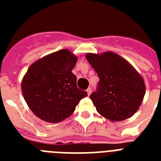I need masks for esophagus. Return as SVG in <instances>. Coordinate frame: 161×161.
Listing matches in <instances>:
<instances>
[{
  "mask_svg": "<svg viewBox=\"0 0 161 161\" xmlns=\"http://www.w3.org/2000/svg\"><path fill=\"white\" fill-rule=\"evenodd\" d=\"M87 93H88V95H90L91 93H92V88H88L87 89Z\"/></svg>",
  "mask_w": 161,
  "mask_h": 161,
  "instance_id": "obj_1",
  "label": "esophagus"
}]
</instances>
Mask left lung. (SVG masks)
<instances>
[{
  "mask_svg": "<svg viewBox=\"0 0 161 161\" xmlns=\"http://www.w3.org/2000/svg\"><path fill=\"white\" fill-rule=\"evenodd\" d=\"M86 58L99 78L96 91L90 95L97 111L112 121L132 117L145 93L141 75L125 58L112 52L88 53Z\"/></svg>",
  "mask_w": 161,
  "mask_h": 161,
  "instance_id": "8db88e82",
  "label": "left lung"
}]
</instances>
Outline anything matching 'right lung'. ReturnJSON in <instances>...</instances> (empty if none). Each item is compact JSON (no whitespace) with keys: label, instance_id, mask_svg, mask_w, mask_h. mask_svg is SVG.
<instances>
[{"label":"right lung","instance_id":"1","mask_svg":"<svg viewBox=\"0 0 161 161\" xmlns=\"http://www.w3.org/2000/svg\"><path fill=\"white\" fill-rule=\"evenodd\" d=\"M77 61L70 51L62 49L45 56L28 68L21 82L22 94L30 109L41 119L63 121L88 95L77 87V78L72 73Z\"/></svg>","mask_w":161,"mask_h":161}]
</instances>
